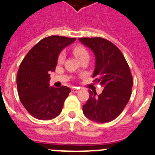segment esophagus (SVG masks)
I'll list each match as a JSON object with an SVG mask.
<instances>
[{
  "instance_id": "1",
  "label": "esophagus",
  "mask_w": 155,
  "mask_h": 155,
  "mask_svg": "<svg viewBox=\"0 0 155 155\" xmlns=\"http://www.w3.org/2000/svg\"><path fill=\"white\" fill-rule=\"evenodd\" d=\"M79 91H80V88L79 87L71 88V91L73 92V93H78V92H79Z\"/></svg>"
}]
</instances>
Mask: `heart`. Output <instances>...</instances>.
Here are the masks:
<instances>
[{
  "instance_id": "obj_1",
  "label": "heart",
  "mask_w": 155,
  "mask_h": 155,
  "mask_svg": "<svg viewBox=\"0 0 155 155\" xmlns=\"http://www.w3.org/2000/svg\"><path fill=\"white\" fill-rule=\"evenodd\" d=\"M72 52H73L74 55L80 61L83 60L84 58H89V53H88L87 49L81 45H74L73 48H72ZM64 59H65V53H64V52H61L58 56V63H63Z\"/></svg>"
}]
</instances>
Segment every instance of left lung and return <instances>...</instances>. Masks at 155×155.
<instances>
[{"mask_svg": "<svg viewBox=\"0 0 155 155\" xmlns=\"http://www.w3.org/2000/svg\"><path fill=\"white\" fill-rule=\"evenodd\" d=\"M95 56L94 81L104 89L97 95L89 90V98L83 106L84 114L93 121L106 123L116 119L124 110L133 85L129 66L123 53L111 41L102 38H80Z\"/></svg>", "mask_w": 155, "mask_h": 155, "instance_id": "1", "label": "left lung"}]
</instances>
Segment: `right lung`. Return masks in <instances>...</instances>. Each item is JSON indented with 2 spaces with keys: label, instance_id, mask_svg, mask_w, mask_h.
I'll return each mask as SVG.
<instances>
[{
  "label": "right lung",
  "instance_id": "right-lung-1",
  "mask_svg": "<svg viewBox=\"0 0 155 155\" xmlns=\"http://www.w3.org/2000/svg\"><path fill=\"white\" fill-rule=\"evenodd\" d=\"M75 38L53 35L38 41L23 58L16 78L20 102L32 117L48 120L58 117L71 92L69 87H49L50 71H55L62 49Z\"/></svg>",
  "mask_w": 155,
  "mask_h": 155
}]
</instances>
